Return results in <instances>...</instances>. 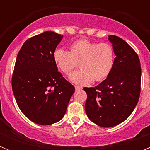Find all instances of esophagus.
I'll return each mask as SVG.
<instances>
[{"label": "esophagus", "instance_id": "obj_1", "mask_svg": "<svg viewBox=\"0 0 150 150\" xmlns=\"http://www.w3.org/2000/svg\"><path fill=\"white\" fill-rule=\"evenodd\" d=\"M75 89H76V91H79V90L83 89V88H82V86H75Z\"/></svg>", "mask_w": 150, "mask_h": 150}]
</instances>
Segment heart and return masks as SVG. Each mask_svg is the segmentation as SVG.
<instances>
[{"instance_id": "heart-1", "label": "heart", "mask_w": 150, "mask_h": 150, "mask_svg": "<svg viewBox=\"0 0 150 150\" xmlns=\"http://www.w3.org/2000/svg\"><path fill=\"white\" fill-rule=\"evenodd\" d=\"M54 60L66 74H70L79 62L80 70L71 74L69 79L76 84L88 85L94 79L102 81L109 76L114 65L115 54L109 43L82 39L71 45V51L65 48L56 49Z\"/></svg>"}]
</instances>
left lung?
Here are the masks:
<instances>
[{
  "instance_id": "obj_1",
  "label": "left lung",
  "mask_w": 150,
  "mask_h": 150,
  "mask_svg": "<svg viewBox=\"0 0 150 150\" xmlns=\"http://www.w3.org/2000/svg\"><path fill=\"white\" fill-rule=\"evenodd\" d=\"M114 50V65L110 75L95 87L86 88L85 110L92 122L103 128L127 120L138 102L141 67L137 54L122 38L110 35Z\"/></svg>"
}]
</instances>
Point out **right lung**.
Masks as SVG:
<instances>
[{"instance_id": "add662e5", "label": "right lung", "mask_w": 150, "mask_h": 150, "mask_svg": "<svg viewBox=\"0 0 150 150\" xmlns=\"http://www.w3.org/2000/svg\"><path fill=\"white\" fill-rule=\"evenodd\" d=\"M62 38L50 30L29 38L16 61L12 88L16 103L28 119L41 125L62 120L75 91L58 71L54 60Z\"/></svg>"}]
</instances>
